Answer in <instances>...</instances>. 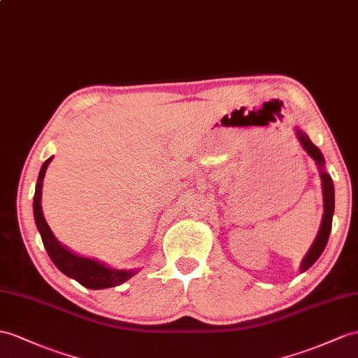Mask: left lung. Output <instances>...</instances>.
I'll return each instance as SVG.
<instances>
[{"instance_id": "1", "label": "left lung", "mask_w": 358, "mask_h": 358, "mask_svg": "<svg viewBox=\"0 0 358 358\" xmlns=\"http://www.w3.org/2000/svg\"><path fill=\"white\" fill-rule=\"evenodd\" d=\"M296 136H298L299 143L302 144L303 150L307 152L315 162L317 164L319 171H320V179H322V194H324V217H322V224L317 237L313 243V246L307 252V255L303 257L302 263H301V272H305L308 270L313 264L316 263L317 258L322 255L324 252L328 238H329V232H331V224H333V214H334V184L333 179H331L329 174L325 171V159L324 155L317 149V147L310 141L308 135L301 130L299 127H294Z\"/></svg>"}]
</instances>
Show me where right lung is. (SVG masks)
Wrapping results in <instances>:
<instances>
[{
    "label": "right lung",
    "mask_w": 358,
    "mask_h": 358,
    "mask_svg": "<svg viewBox=\"0 0 358 358\" xmlns=\"http://www.w3.org/2000/svg\"><path fill=\"white\" fill-rule=\"evenodd\" d=\"M51 159H53V156L42 164L38 184H36V191H34V199H33L34 222H36L42 243L43 246H45L47 254L50 255L51 261H53L55 266L60 270V272L65 273L69 278H73V280H76L77 282H80L83 287H86V289H92V290L109 289V287H115L126 282L138 272V270L110 268L95 259L77 255L74 252L60 245L57 238L53 235V232H51L50 226L47 224L45 219H43L42 206H41L42 182Z\"/></svg>",
    "instance_id": "right-lung-1"
}]
</instances>
